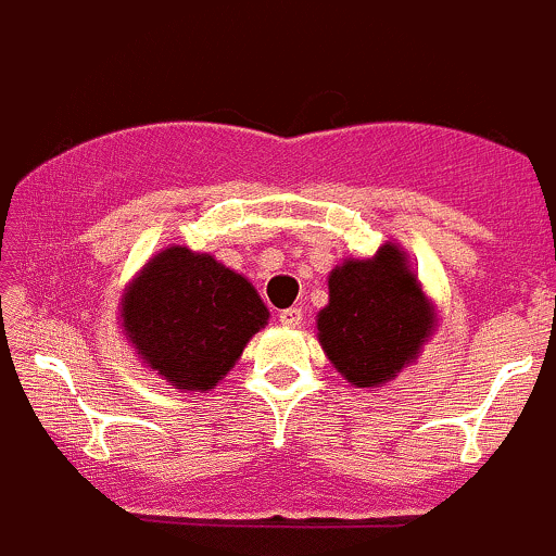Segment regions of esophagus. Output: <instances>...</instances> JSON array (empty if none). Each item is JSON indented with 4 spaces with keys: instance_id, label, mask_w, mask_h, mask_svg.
<instances>
[{
    "instance_id": "34e87169",
    "label": "esophagus",
    "mask_w": 556,
    "mask_h": 556,
    "mask_svg": "<svg viewBox=\"0 0 556 556\" xmlns=\"http://www.w3.org/2000/svg\"><path fill=\"white\" fill-rule=\"evenodd\" d=\"M279 323L285 327H298L303 323V312L301 308H285V312H279Z\"/></svg>"
}]
</instances>
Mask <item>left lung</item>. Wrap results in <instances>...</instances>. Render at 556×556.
Returning a JSON list of instances; mask_svg holds the SVG:
<instances>
[{
    "label": "left lung",
    "mask_w": 556,
    "mask_h": 556,
    "mask_svg": "<svg viewBox=\"0 0 556 556\" xmlns=\"http://www.w3.org/2000/svg\"><path fill=\"white\" fill-rule=\"evenodd\" d=\"M317 338L327 359L356 389L391 383L437 332V308L410 258L386 242L372 258H343L327 277Z\"/></svg>",
    "instance_id": "left-lung-1"
}]
</instances>
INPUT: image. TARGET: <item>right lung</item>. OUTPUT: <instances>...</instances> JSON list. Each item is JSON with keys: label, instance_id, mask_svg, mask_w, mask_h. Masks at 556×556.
<instances>
[{"label": "right lung", "instance_id": "right-lung-1", "mask_svg": "<svg viewBox=\"0 0 556 556\" xmlns=\"http://www.w3.org/2000/svg\"><path fill=\"white\" fill-rule=\"evenodd\" d=\"M268 323V308L248 277L170 244L127 282L119 325L149 370L178 391L215 389Z\"/></svg>", "mask_w": 556, "mask_h": 556}]
</instances>
